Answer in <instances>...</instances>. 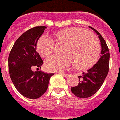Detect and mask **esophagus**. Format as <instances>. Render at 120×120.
I'll use <instances>...</instances> for the list:
<instances>
[{"label":"esophagus","instance_id":"34e87169","mask_svg":"<svg viewBox=\"0 0 120 120\" xmlns=\"http://www.w3.org/2000/svg\"><path fill=\"white\" fill-rule=\"evenodd\" d=\"M59 74H61V75H63V77H67L69 76V73H60Z\"/></svg>","mask_w":120,"mask_h":120}]
</instances>
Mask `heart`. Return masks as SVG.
<instances>
[{
  "label": "heart",
  "mask_w": 120,
  "mask_h": 120,
  "mask_svg": "<svg viewBox=\"0 0 120 120\" xmlns=\"http://www.w3.org/2000/svg\"><path fill=\"white\" fill-rule=\"evenodd\" d=\"M52 40L56 45L63 44V57H53L47 60L45 66L51 72H61L75 63L79 70H87L98 62L100 55V43L97 37L88 30L77 28H65L54 32ZM51 40L41 37L37 43V50L44 58L49 57L54 51Z\"/></svg>",
  "instance_id": "heart-1"
}]
</instances>
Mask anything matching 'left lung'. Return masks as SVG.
<instances>
[{
    "instance_id": "1",
    "label": "left lung",
    "mask_w": 120,
    "mask_h": 120,
    "mask_svg": "<svg viewBox=\"0 0 120 120\" xmlns=\"http://www.w3.org/2000/svg\"><path fill=\"white\" fill-rule=\"evenodd\" d=\"M90 28L98 35L101 47V56L87 72L82 73V76L78 77L80 79L78 85L71 88L72 93L80 98H87L94 95L104 83L109 71V52L108 45L98 30L91 26Z\"/></svg>"
}]
</instances>
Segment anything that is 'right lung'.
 Returning a JSON list of instances; mask_svg holds the SVG:
<instances>
[{
    "instance_id": "1",
    "label": "right lung",
    "mask_w": 120,
    "mask_h": 120,
    "mask_svg": "<svg viewBox=\"0 0 120 120\" xmlns=\"http://www.w3.org/2000/svg\"><path fill=\"white\" fill-rule=\"evenodd\" d=\"M46 26H36L26 30L15 41L8 56V70L17 91L27 98L37 99L47 90L53 73L32 69L41 68L43 61L37 52V43Z\"/></svg>"
}]
</instances>
